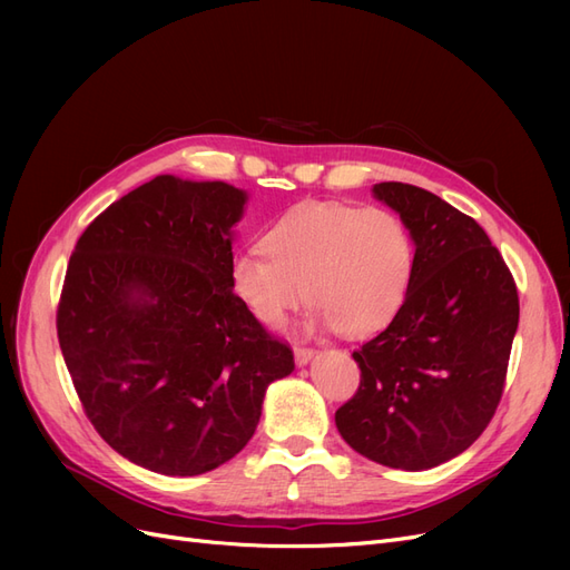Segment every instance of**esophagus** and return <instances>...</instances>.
Masks as SVG:
<instances>
[{"mask_svg":"<svg viewBox=\"0 0 570 570\" xmlns=\"http://www.w3.org/2000/svg\"><path fill=\"white\" fill-rule=\"evenodd\" d=\"M316 356V350L314 347H304V344H299V347H295V361L299 366H306L308 361H312Z\"/></svg>","mask_w":570,"mask_h":570,"instance_id":"1","label":"esophagus"}]
</instances>
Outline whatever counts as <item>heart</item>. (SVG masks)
<instances>
[{
	"label": "heart",
	"instance_id": "1",
	"mask_svg": "<svg viewBox=\"0 0 570 570\" xmlns=\"http://www.w3.org/2000/svg\"><path fill=\"white\" fill-rule=\"evenodd\" d=\"M262 249L239 252L230 287L249 316L281 327L304 302L312 323L344 337L387 327L409 299L416 247L406 223L377 206L308 202L266 230Z\"/></svg>",
	"mask_w": 570,
	"mask_h": 570
}]
</instances>
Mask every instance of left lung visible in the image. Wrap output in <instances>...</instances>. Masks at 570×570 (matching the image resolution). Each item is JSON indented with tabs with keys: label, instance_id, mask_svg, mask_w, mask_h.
I'll return each mask as SVG.
<instances>
[{
	"label": "left lung",
	"instance_id": "left-lung-1",
	"mask_svg": "<svg viewBox=\"0 0 570 570\" xmlns=\"http://www.w3.org/2000/svg\"><path fill=\"white\" fill-rule=\"evenodd\" d=\"M373 195L406 223L416 271L402 312L352 354L361 383L335 425L361 456L425 471L469 450L492 421L519 292L471 216L406 183H377Z\"/></svg>",
	"mask_w": 570,
	"mask_h": 570
}]
</instances>
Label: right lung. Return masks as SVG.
Returning <instances> with one entry per match:
<instances>
[{
  "mask_svg": "<svg viewBox=\"0 0 570 570\" xmlns=\"http://www.w3.org/2000/svg\"><path fill=\"white\" fill-rule=\"evenodd\" d=\"M245 189L157 176L101 212L71 254L57 312L66 368L111 450L199 475L252 440L266 387L295 371L230 287Z\"/></svg>",
  "mask_w": 570,
  "mask_h": 570,
  "instance_id": "right-lung-1",
  "label": "right lung"
}]
</instances>
